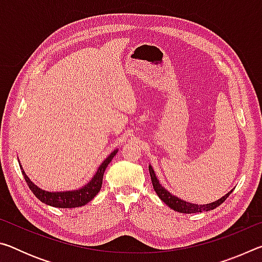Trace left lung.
I'll return each instance as SVG.
<instances>
[{
  "label": "left lung",
  "instance_id": "obj_1",
  "mask_svg": "<svg viewBox=\"0 0 262 262\" xmlns=\"http://www.w3.org/2000/svg\"><path fill=\"white\" fill-rule=\"evenodd\" d=\"M149 172H150V177H151V181H152V186L155 192L157 193L159 199L166 205L178 212H183V214H195V212H202V211H209L215 209L219 206H221L227 199L229 198V195L232 193V190H230L224 196H222L219 200H216L211 203H207V205H198V203H192V202H187L185 200H181L180 198L176 196V195H172L166 188H164L162 184L159 183V180L157 179V176L155 173L154 168L151 165H149Z\"/></svg>",
  "mask_w": 262,
  "mask_h": 262
}]
</instances>
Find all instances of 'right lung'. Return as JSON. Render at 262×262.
<instances>
[{
  "instance_id": "obj_1",
  "label": "right lung",
  "mask_w": 262,
  "mask_h": 262,
  "mask_svg": "<svg viewBox=\"0 0 262 262\" xmlns=\"http://www.w3.org/2000/svg\"><path fill=\"white\" fill-rule=\"evenodd\" d=\"M117 152H118V149H115L114 151H112L108 155L107 158L100 164V166L98 167V170H97L96 174L92 177V179L89 181L88 184L82 186V187L78 189L63 190V192H50V190H45L40 187H38V186L34 183H32V180L26 176L25 171L20 165V163H19V166H20L21 173L24 176L26 184H28L30 189L32 190V193L41 202L55 208H77V207L85 206L88 202H90L92 199L99 193L101 185H103L104 172L108 164L111 163V161L113 159V157L117 155Z\"/></svg>"
}]
</instances>
